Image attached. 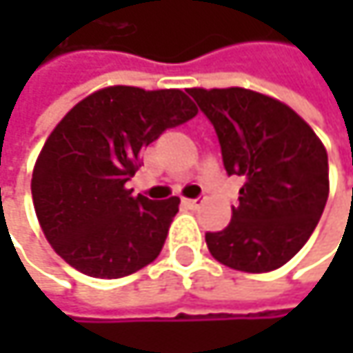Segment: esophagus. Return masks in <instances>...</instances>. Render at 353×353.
Here are the masks:
<instances>
[{"mask_svg": "<svg viewBox=\"0 0 353 353\" xmlns=\"http://www.w3.org/2000/svg\"><path fill=\"white\" fill-rule=\"evenodd\" d=\"M202 202H204L202 198H185V200H183V206H188V208L196 210V208H198V206H200Z\"/></svg>", "mask_w": 353, "mask_h": 353, "instance_id": "1", "label": "esophagus"}]
</instances>
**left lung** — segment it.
Wrapping results in <instances>:
<instances>
[{"label":"left lung","instance_id":"1","mask_svg":"<svg viewBox=\"0 0 353 353\" xmlns=\"http://www.w3.org/2000/svg\"><path fill=\"white\" fill-rule=\"evenodd\" d=\"M188 94L214 126L227 174L245 179L231 223L206 233L212 257L249 274L284 265L313 235L329 196L323 143L294 110L263 94Z\"/></svg>","mask_w":353,"mask_h":353}]
</instances>
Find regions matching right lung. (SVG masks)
Here are the masks:
<instances>
[{"mask_svg":"<svg viewBox=\"0 0 353 353\" xmlns=\"http://www.w3.org/2000/svg\"><path fill=\"white\" fill-rule=\"evenodd\" d=\"M198 110L179 90H100L57 124L32 174L38 223L52 249L92 278H122L165 243L179 198L149 200L126 188L141 153Z\"/></svg>","mask_w":353,"mask_h":353,"instance_id":"right-lung-1","label":"right lung"}]
</instances>
